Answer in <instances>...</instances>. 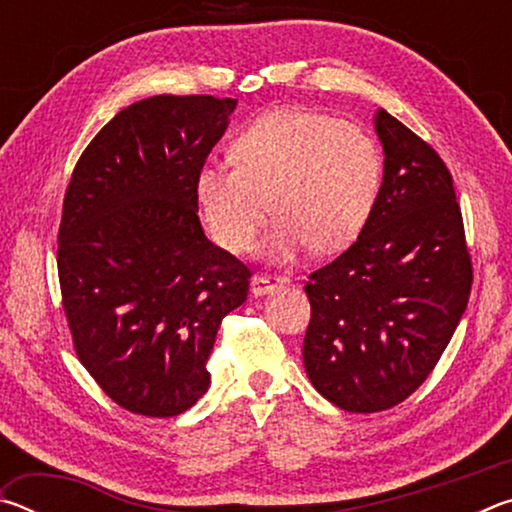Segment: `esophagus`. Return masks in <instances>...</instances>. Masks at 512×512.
I'll return each mask as SVG.
<instances>
[{
  "mask_svg": "<svg viewBox=\"0 0 512 512\" xmlns=\"http://www.w3.org/2000/svg\"><path fill=\"white\" fill-rule=\"evenodd\" d=\"M284 280H280V277H273V275H253V280H250V293L253 296H266V293L275 291L277 287H280Z\"/></svg>",
  "mask_w": 512,
  "mask_h": 512,
  "instance_id": "1",
  "label": "esophagus"
}]
</instances>
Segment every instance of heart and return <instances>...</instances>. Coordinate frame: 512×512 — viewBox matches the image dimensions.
Here are the masks:
<instances>
[{"label": "heart", "instance_id": "obj_1", "mask_svg": "<svg viewBox=\"0 0 512 512\" xmlns=\"http://www.w3.org/2000/svg\"><path fill=\"white\" fill-rule=\"evenodd\" d=\"M230 158L196 173L207 230L230 253L250 248L266 207L277 212L268 253L287 262L309 244L320 253L352 244L375 205L377 144L357 124L323 112L268 110L235 137Z\"/></svg>", "mask_w": 512, "mask_h": 512}]
</instances>
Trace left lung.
Listing matches in <instances>:
<instances>
[{
	"label": "left lung",
	"instance_id": "1",
	"mask_svg": "<svg viewBox=\"0 0 512 512\" xmlns=\"http://www.w3.org/2000/svg\"><path fill=\"white\" fill-rule=\"evenodd\" d=\"M384 180L366 225L305 284L302 361L316 391L352 413L404 402L445 352L470 300L472 262L452 173L386 110Z\"/></svg>",
	"mask_w": 512,
	"mask_h": 512
}]
</instances>
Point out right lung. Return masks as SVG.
I'll return each instance as SVG.
<instances>
[{
    "instance_id": "add662e5",
    "label": "right lung",
    "mask_w": 512,
    "mask_h": 512,
    "mask_svg": "<svg viewBox=\"0 0 512 512\" xmlns=\"http://www.w3.org/2000/svg\"><path fill=\"white\" fill-rule=\"evenodd\" d=\"M237 99L158 97L117 112L76 162L58 230V277L76 354L110 400L171 418L210 388L221 320L248 266L198 221L196 173Z\"/></svg>"
}]
</instances>
